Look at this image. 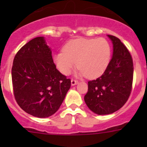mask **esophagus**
I'll use <instances>...</instances> for the list:
<instances>
[{
  "mask_svg": "<svg viewBox=\"0 0 147 147\" xmlns=\"http://www.w3.org/2000/svg\"><path fill=\"white\" fill-rule=\"evenodd\" d=\"M76 84H78V81L74 80H71V85H72V86H74Z\"/></svg>",
  "mask_w": 147,
  "mask_h": 147,
  "instance_id": "esophagus-1",
  "label": "esophagus"
}]
</instances>
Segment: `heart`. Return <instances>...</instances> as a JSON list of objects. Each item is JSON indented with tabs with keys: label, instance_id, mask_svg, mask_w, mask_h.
Returning <instances> with one entry per match:
<instances>
[{
	"label": "heart",
	"instance_id": "obj_1",
	"mask_svg": "<svg viewBox=\"0 0 147 147\" xmlns=\"http://www.w3.org/2000/svg\"><path fill=\"white\" fill-rule=\"evenodd\" d=\"M63 52L54 55V62L64 75H69L76 65V75L96 78L104 74L111 59V46L105 38H77L70 40Z\"/></svg>",
	"mask_w": 147,
	"mask_h": 147
}]
</instances>
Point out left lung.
<instances>
[{
  "mask_svg": "<svg viewBox=\"0 0 147 147\" xmlns=\"http://www.w3.org/2000/svg\"><path fill=\"white\" fill-rule=\"evenodd\" d=\"M113 43V57L98 79L88 82L85 102L97 115L113 113L124 106L132 90L133 62L126 46L115 36L107 35Z\"/></svg>",
  "mask_w": 147,
  "mask_h": 147,
  "instance_id": "left-lung-1",
  "label": "left lung"
}]
</instances>
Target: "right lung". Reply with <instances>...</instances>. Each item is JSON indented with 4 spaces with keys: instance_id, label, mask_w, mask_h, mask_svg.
<instances>
[{
    "instance_id": "right-lung-1",
    "label": "right lung",
    "mask_w": 147,
    "mask_h": 147,
    "mask_svg": "<svg viewBox=\"0 0 147 147\" xmlns=\"http://www.w3.org/2000/svg\"><path fill=\"white\" fill-rule=\"evenodd\" d=\"M16 102L37 118L55 113L71 88V80L57 68L44 37L30 40L18 51L11 68Z\"/></svg>"
}]
</instances>
